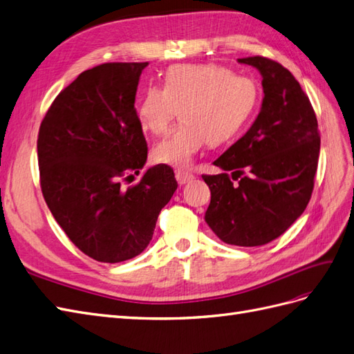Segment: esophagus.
I'll return each instance as SVG.
<instances>
[{
	"instance_id": "34e87169",
	"label": "esophagus",
	"mask_w": 354,
	"mask_h": 354,
	"mask_svg": "<svg viewBox=\"0 0 354 354\" xmlns=\"http://www.w3.org/2000/svg\"><path fill=\"white\" fill-rule=\"evenodd\" d=\"M175 176H176L178 184H180V185L192 183V180L194 179V175L189 174V171H187V170H176Z\"/></svg>"
}]
</instances>
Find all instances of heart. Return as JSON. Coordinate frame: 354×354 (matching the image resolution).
<instances>
[{"label":"heart","mask_w":354,"mask_h":354,"mask_svg":"<svg viewBox=\"0 0 354 354\" xmlns=\"http://www.w3.org/2000/svg\"><path fill=\"white\" fill-rule=\"evenodd\" d=\"M259 100L251 77L232 75L216 64H179L167 70L165 84L149 86L138 106L145 130L166 133L176 115H184L152 149L161 165L188 167L207 142H229L248 121Z\"/></svg>","instance_id":"b5f03b06"}]
</instances>
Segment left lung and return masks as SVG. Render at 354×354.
Here are the masks:
<instances>
[{"label": "left lung", "mask_w": 354, "mask_h": 354, "mask_svg": "<svg viewBox=\"0 0 354 354\" xmlns=\"http://www.w3.org/2000/svg\"><path fill=\"white\" fill-rule=\"evenodd\" d=\"M238 61L259 70L265 97L250 130L214 161L223 174L202 176L211 189L205 221L225 243L259 247L305 211L320 136L310 98L287 68L263 57Z\"/></svg>", "instance_id": "1"}]
</instances>
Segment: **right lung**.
Here are the masks:
<instances>
[{
	"instance_id": "obj_1",
	"label": "right lung",
	"mask_w": 354,
	"mask_h": 354,
	"mask_svg": "<svg viewBox=\"0 0 354 354\" xmlns=\"http://www.w3.org/2000/svg\"><path fill=\"white\" fill-rule=\"evenodd\" d=\"M148 62H107L80 73L41 121L40 185L53 218L86 256L103 263L133 259L148 247L178 188L174 169L157 165L140 183L147 140L134 102Z\"/></svg>"
}]
</instances>
